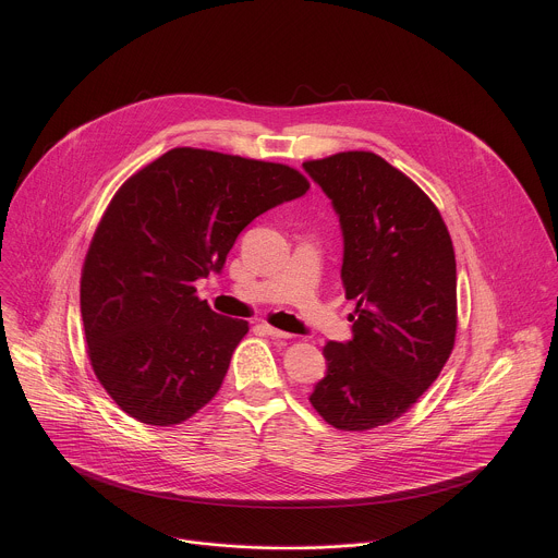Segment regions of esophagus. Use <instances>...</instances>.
I'll list each match as a JSON object with an SVG mask.
<instances>
[{
    "mask_svg": "<svg viewBox=\"0 0 558 558\" xmlns=\"http://www.w3.org/2000/svg\"><path fill=\"white\" fill-rule=\"evenodd\" d=\"M258 329H260L265 336H271V338H278V340H287V338H291V333H287V331H280V329L271 327V325H260Z\"/></svg>",
    "mask_w": 558,
    "mask_h": 558,
    "instance_id": "34e87169",
    "label": "esophagus"
}]
</instances>
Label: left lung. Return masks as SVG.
Listing matches in <instances>:
<instances>
[{"mask_svg":"<svg viewBox=\"0 0 558 558\" xmlns=\"http://www.w3.org/2000/svg\"><path fill=\"white\" fill-rule=\"evenodd\" d=\"M340 216L342 284L353 340L329 342L311 404L340 430L402 417L448 362L457 333V263L435 203L364 149L302 163Z\"/></svg>","mask_w":558,"mask_h":558,"instance_id":"8db88e82","label":"left lung"}]
</instances>
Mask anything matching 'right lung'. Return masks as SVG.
I'll return each instance as SVG.
<instances>
[{"label":"right lung","mask_w":558,"mask_h":558,"mask_svg":"<svg viewBox=\"0 0 558 558\" xmlns=\"http://www.w3.org/2000/svg\"><path fill=\"white\" fill-rule=\"evenodd\" d=\"M306 190L289 166L196 147L119 187L84 260L82 320L93 371L123 413L174 426L211 402L250 325L214 313L194 282L222 269L256 216Z\"/></svg>","instance_id":"add662e5"}]
</instances>
